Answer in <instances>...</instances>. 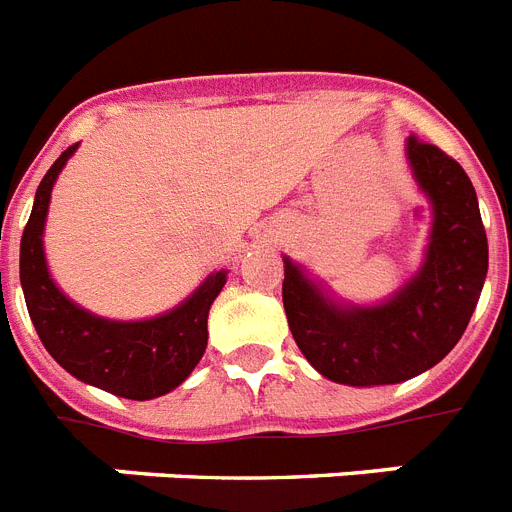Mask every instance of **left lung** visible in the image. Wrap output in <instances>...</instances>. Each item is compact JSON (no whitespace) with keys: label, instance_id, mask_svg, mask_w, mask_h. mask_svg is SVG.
I'll list each match as a JSON object with an SVG mask.
<instances>
[{"label":"left lung","instance_id":"8db88e82","mask_svg":"<svg viewBox=\"0 0 512 512\" xmlns=\"http://www.w3.org/2000/svg\"><path fill=\"white\" fill-rule=\"evenodd\" d=\"M405 159L432 206V230L421 266L395 293L371 306L342 301L282 256L290 332L306 361L337 384H400L437 366L466 332L487 280V232L463 167L416 138L405 141Z\"/></svg>","mask_w":512,"mask_h":512}]
</instances>
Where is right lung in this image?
<instances>
[{
  "mask_svg": "<svg viewBox=\"0 0 512 512\" xmlns=\"http://www.w3.org/2000/svg\"><path fill=\"white\" fill-rule=\"evenodd\" d=\"M78 143L62 151L33 198L20 240V285L25 306L49 356L80 382L117 398L154 400L185 382L209 340V308L222 293L227 269L211 272L185 301L151 319L117 322L70 301L52 280L44 253V227L52 188Z\"/></svg>",
  "mask_w": 512,
  "mask_h": 512,
  "instance_id": "1",
  "label": "right lung"
}]
</instances>
